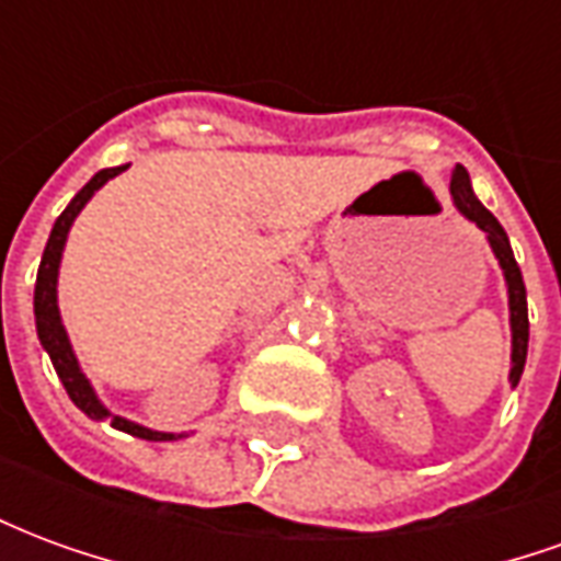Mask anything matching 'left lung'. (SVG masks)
I'll return each mask as SVG.
<instances>
[{
  "mask_svg": "<svg viewBox=\"0 0 561 561\" xmlns=\"http://www.w3.org/2000/svg\"><path fill=\"white\" fill-rule=\"evenodd\" d=\"M450 195H454V204H457L459 213L469 221H474V225L486 233L490 249H493V255L499 257V267L505 273L507 306H511V385L517 388L519 376H523V366H526V352H529V309H526L523 273H519L517 261H514V252H511V243H507L505 228H502L493 213L474 197L469 171H466L462 164L454 168V176H450Z\"/></svg>",
  "mask_w": 561,
  "mask_h": 561,
  "instance_id": "obj_1",
  "label": "left lung"
}]
</instances>
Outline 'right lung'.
<instances>
[{"instance_id":"1","label":"right lung","mask_w":561,"mask_h":561,"mask_svg":"<svg viewBox=\"0 0 561 561\" xmlns=\"http://www.w3.org/2000/svg\"><path fill=\"white\" fill-rule=\"evenodd\" d=\"M119 171H123V168H104V171L95 173L90 183L83 185L78 195L71 197V204L62 209V216L56 219L54 231H50V240L44 245L42 264H38V279H35V328H38V340H42L44 352L50 354V360H54L56 376L66 385L68 397H71V402L78 405L80 412L87 414V417H92V421H111V426H116V430H123V433L128 435H138V438H147V442H171V438H180V435L156 433V430H147V426H140V423H131L126 421V417L111 414L104 409L102 400H99L95 390H92L90 378L83 376L78 357L71 352V342H68L62 318H59V306H56V279H59V261H62V249H66L68 231H71V225L78 219L80 209L87 207V201H90L107 180H114Z\"/></svg>"}]
</instances>
